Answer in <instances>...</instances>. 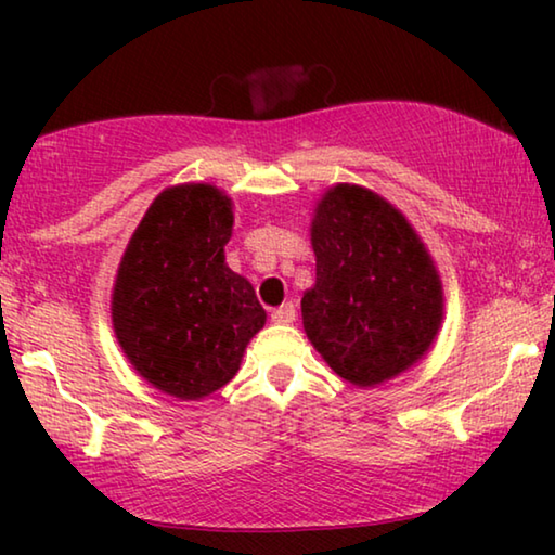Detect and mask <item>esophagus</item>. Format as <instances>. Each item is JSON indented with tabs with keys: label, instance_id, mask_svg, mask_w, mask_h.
Listing matches in <instances>:
<instances>
[{
	"label": "esophagus",
	"instance_id": "esophagus-1",
	"mask_svg": "<svg viewBox=\"0 0 555 555\" xmlns=\"http://www.w3.org/2000/svg\"><path fill=\"white\" fill-rule=\"evenodd\" d=\"M271 321L284 323V325L294 323L296 321V306L294 304H284V306L274 308V311H271Z\"/></svg>",
	"mask_w": 555,
	"mask_h": 555
}]
</instances>
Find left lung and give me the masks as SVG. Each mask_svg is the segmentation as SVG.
<instances>
[{
	"mask_svg": "<svg viewBox=\"0 0 555 555\" xmlns=\"http://www.w3.org/2000/svg\"><path fill=\"white\" fill-rule=\"evenodd\" d=\"M315 286L300 300L308 340L335 374L374 387L421 360L443 321L434 261L406 218L340 183L311 224Z\"/></svg>",
	"mask_w": 555,
	"mask_h": 555,
	"instance_id": "1",
	"label": "left lung"
}]
</instances>
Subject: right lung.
Here are the masks:
<instances>
[{
  "instance_id": "add662e5",
  "label": "right lung",
  "mask_w": 555,
  "mask_h": 555,
  "mask_svg": "<svg viewBox=\"0 0 555 555\" xmlns=\"http://www.w3.org/2000/svg\"><path fill=\"white\" fill-rule=\"evenodd\" d=\"M230 198L218 188H168L152 203L117 271L112 323L134 370L176 399H203L240 370L267 313L224 264Z\"/></svg>"
}]
</instances>
